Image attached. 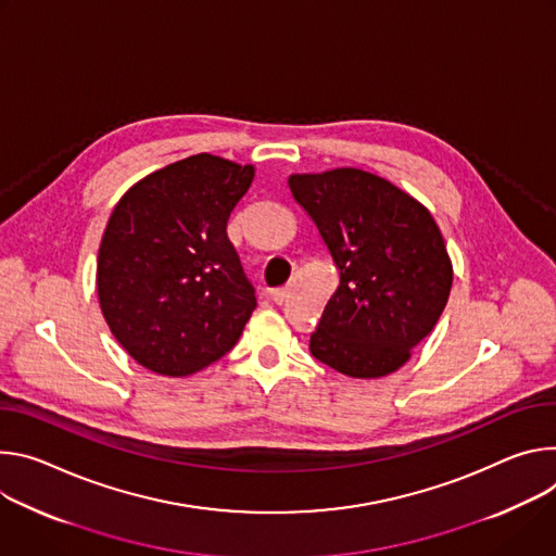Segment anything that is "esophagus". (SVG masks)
Instances as JSON below:
<instances>
[{
	"label": "esophagus",
	"instance_id": "esophagus-1",
	"mask_svg": "<svg viewBox=\"0 0 556 556\" xmlns=\"http://www.w3.org/2000/svg\"><path fill=\"white\" fill-rule=\"evenodd\" d=\"M271 300L276 304H282L287 300V287H278V289H271Z\"/></svg>",
	"mask_w": 556,
	"mask_h": 556
}]
</instances>
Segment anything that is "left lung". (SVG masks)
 I'll list each match as a JSON object with an SVG mask.
<instances>
[{
  "instance_id": "obj_1",
  "label": "left lung",
  "mask_w": 556,
  "mask_h": 556,
  "mask_svg": "<svg viewBox=\"0 0 556 556\" xmlns=\"http://www.w3.org/2000/svg\"><path fill=\"white\" fill-rule=\"evenodd\" d=\"M289 190L340 271L312 355L359 380L397 371L438 325L453 285L435 218L387 178L355 167L291 174Z\"/></svg>"
}]
</instances>
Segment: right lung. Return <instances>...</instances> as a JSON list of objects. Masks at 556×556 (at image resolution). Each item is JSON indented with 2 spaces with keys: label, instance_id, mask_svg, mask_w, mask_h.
<instances>
[{
  "label": "right lung",
  "instance_id": "1",
  "mask_svg": "<svg viewBox=\"0 0 556 556\" xmlns=\"http://www.w3.org/2000/svg\"><path fill=\"white\" fill-rule=\"evenodd\" d=\"M254 165L194 154L135 182L101 238L103 318L148 371L192 376L220 359L256 309L227 220Z\"/></svg>",
  "mask_w": 556,
  "mask_h": 556
}]
</instances>
